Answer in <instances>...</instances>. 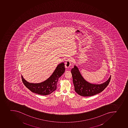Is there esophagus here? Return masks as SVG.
I'll return each instance as SVG.
<instances>
[{"label":"esophagus","instance_id":"1","mask_svg":"<svg viewBox=\"0 0 128 128\" xmlns=\"http://www.w3.org/2000/svg\"><path fill=\"white\" fill-rule=\"evenodd\" d=\"M70 59H68V60L66 61L65 64V66L66 68H68L70 66V63H71V61H70Z\"/></svg>","mask_w":128,"mask_h":128}]
</instances>
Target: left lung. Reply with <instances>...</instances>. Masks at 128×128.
<instances>
[{
	"label": "left lung",
	"mask_w": 128,
	"mask_h": 128,
	"mask_svg": "<svg viewBox=\"0 0 128 128\" xmlns=\"http://www.w3.org/2000/svg\"><path fill=\"white\" fill-rule=\"evenodd\" d=\"M75 91L83 96H90L102 92L107 86L110 80L111 76L107 80L100 84H92L85 80L77 66L74 65L71 70Z\"/></svg>",
	"instance_id": "8db88e82"
}]
</instances>
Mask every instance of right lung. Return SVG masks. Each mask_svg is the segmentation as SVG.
Instances as JSON below:
<instances>
[{"mask_svg": "<svg viewBox=\"0 0 128 128\" xmlns=\"http://www.w3.org/2000/svg\"><path fill=\"white\" fill-rule=\"evenodd\" d=\"M65 68L64 62L58 65L56 69L48 78L40 83H30L26 81L22 76L23 84L29 90L34 93L47 95L56 89V84L59 78L64 73Z\"/></svg>", "mask_w": 128, "mask_h": 128, "instance_id": "right-lung-1", "label": "right lung"}]
</instances>
